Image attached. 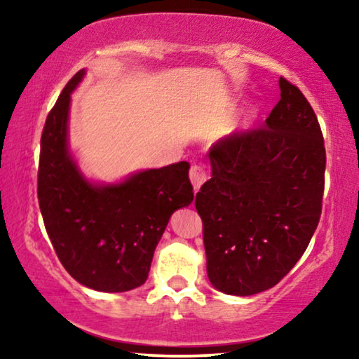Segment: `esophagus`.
I'll return each instance as SVG.
<instances>
[{
    "label": "esophagus",
    "mask_w": 359,
    "mask_h": 359,
    "mask_svg": "<svg viewBox=\"0 0 359 359\" xmlns=\"http://www.w3.org/2000/svg\"><path fill=\"white\" fill-rule=\"evenodd\" d=\"M189 180L191 183L194 186V191H199L201 186L205 183V180H208V175H205V171L203 166H191V171H189Z\"/></svg>",
    "instance_id": "34e87169"
}]
</instances>
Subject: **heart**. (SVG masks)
Returning <instances> with one entry per match:
<instances>
[{
	"label": "heart",
	"mask_w": 359,
	"mask_h": 359,
	"mask_svg": "<svg viewBox=\"0 0 359 359\" xmlns=\"http://www.w3.org/2000/svg\"><path fill=\"white\" fill-rule=\"evenodd\" d=\"M258 114H259V109L255 102H248V104H245L237 114V129L238 130L248 129V127L257 121Z\"/></svg>",
	"instance_id": "obj_1"
}]
</instances>
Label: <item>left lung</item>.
Instances as JSON below:
<instances>
[{
	"label": "left lung",
	"instance_id": "obj_1",
	"mask_svg": "<svg viewBox=\"0 0 359 359\" xmlns=\"http://www.w3.org/2000/svg\"><path fill=\"white\" fill-rule=\"evenodd\" d=\"M264 129L220 140L196 194L208 278L220 292L253 296L299 262L322 210L325 147L316 112L284 78Z\"/></svg>",
	"mask_w": 359,
	"mask_h": 359
}]
</instances>
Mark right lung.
I'll list each match as a JSON object with an SVG mask.
<instances>
[{"instance_id": "add662e5", "label": "right lung", "mask_w": 359, "mask_h": 359, "mask_svg": "<svg viewBox=\"0 0 359 359\" xmlns=\"http://www.w3.org/2000/svg\"><path fill=\"white\" fill-rule=\"evenodd\" d=\"M85 75L83 68L68 81L43 126L39 205L70 276L95 291L126 292L147 281L170 217L193 203L189 163L135 171L112 183L88 178L68 140L72 93Z\"/></svg>"}]
</instances>
